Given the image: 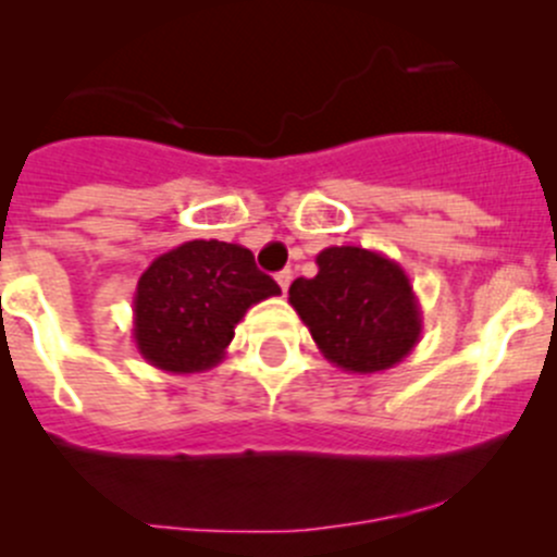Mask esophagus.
<instances>
[{"mask_svg":"<svg viewBox=\"0 0 557 557\" xmlns=\"http://www.w3.org/2000/svg\"><path fill=\"white\" fill-rule=\"evenodd\" d=\"M290 280H294V274H290V269H283V272L277 274V285H280V290H283V294H288Z\"/></svg>","mask_w":557,"mask_h":557,"instance_id":"obj_1","label":"esophagus"}]
</instances>
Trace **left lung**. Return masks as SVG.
Segmentation results:
<instances>
[{
	"instance_id": "obj_1",
	"label": "left lung",
	"mask_w": 557,
	"mask_h": 557,
	"mask_svg": "<svg viewBox=\"0 0 557 557\" xmlns=\"http://www.w3.org/2000/svg\"><path fill=\"white\" fill-rule=\"evenodd\" d=\"M318 274L294 280L288 301L334 367L377 374L401 363L423 334V312L401 263L367 247H325Z\"/></svg>"
}]
</instances>
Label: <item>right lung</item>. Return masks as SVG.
<instances>
[{"mask_svg": "<svg viewBox=\"0 0 557 557\" xmlns=\"http://www.w3.org/2000/svg\"><path fill=\"white\" fill-rule=\"evenodd\" d=\"M280 285L243 245L190 239L156 258L134 290V345L150 367L196 374L218 367L234 329Z\"/></svg>", "mask_w": 557, "mask_h": 557, "instance_id": "1", "label": "right lung"}]
</instances>
